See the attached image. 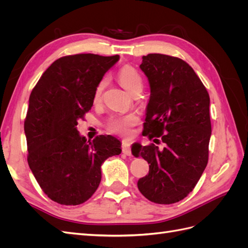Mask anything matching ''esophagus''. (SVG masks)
I'll return each mask as SVG.
<instances>
[{"label": "esophagus", "instance_id": "obj_1", "mask_svg": "<svg viewBox=\"0 0 248 248\" xmlns=\"http://www.w3.org/2000/svg\"><path fill=\"white\" fill-rule=\"evenodd\" d=\"M122 152L127 156H131V148H130V142L129 141L123 140V142H122Z\"/></svg>", "mask_w": 248, "mask_h": 248}]
</instances>
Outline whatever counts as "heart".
<instances>
[{
  "label": "heart",
  "mask_w": 248,
  "mask_h": 248,
  "mask_svg": "<svg viewBox=\"0 0 248 248\" xmlns=\"http://www.w3.org/2000/svg\"><path fill=\"white\" fill-rule=\"evenodd\" d=\"M117 77L119 81L121 82V85L130 92L131 94L133 92L138 91V90H141L142 87V78L140 77V72L134 68V67L130 65H125L122 68H120ZM108 85V78H101L94 89L93 93V101L98 102L100 101L104 89H106ZM140 122L139 117L133 114V112H129V114L125 115H114L108 119L106 123L107 129L112 133L121 134V136H128L132 132L133 127L136 126Z\"/></svg>",
  "instance_id": "1"
}]
</instances>
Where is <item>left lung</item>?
Wrapping results in <instances>:
<instances>
[{
	"mask_svg": "<svg viewBox=\"0 0 248 248\" xmlns=\"http://www.w3.org/2000/svg\"><path fill=\"white\" fill-rule=\"evenodd\" d=\"M140 67L151 88L142 136L164 147L132 146V154L150 164L149 174L139 180L138 187L149 201L174 204L193 190L207 167L210 97L182 59L149 54L142 57Z\"/></svg>",
	"mask_w": 248,
	"mask_h": 248,
	"instance_id": "left-lung-1",
	"label": "left lung"
}]
</instances>
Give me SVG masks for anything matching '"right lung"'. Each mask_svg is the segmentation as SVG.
Segmentation results:
<instances>
[{
	"label": "right lung",
	"mask_w": 248,
	"mask_h": 248,
	"mask_svg": "<svg viewBox=\"0 0 248 248\" xmlns=\"http://www.w3.org/2000/svg\"><path fill=\"white\" fill-rule=\"evenodd\" d=\"M119 56H65L52 63L33 88L25 119L28 163L46 196L58 204L88 201L101 181V164L121 153L111 136L80 137L78 121L93 106L94 89Z\"/></svg>",
	"instance_id": "right-lung-1"
}]
</instances>
